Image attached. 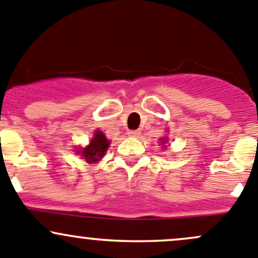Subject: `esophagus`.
Returning a JSON list of instances; mask_svg holds the SVG:
<instances>
[{
  "label": "esophagus",
  "mask_w": 258,
  "mask_h": 258,
  "mask_svg": "<svg viewBox=\"0 0 258 258\" xmlns=\"http://www.w3.org/2000/svg\"><path fill=\"white\" fill-rule=\"evenodd\" d=\"M127 135L131 137H139L141 135V132L137 131V130H130V131H127Z\"/></svg>",
  "instance_id": "esophagus-1"
}]
</instances>
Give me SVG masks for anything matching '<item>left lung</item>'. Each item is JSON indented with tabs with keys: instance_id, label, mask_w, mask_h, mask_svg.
<instances>
[{
	"instance_id": "left-lung-1",
	"label": "left lung",
	"mask_w": 258,
	"mask_h": 258,
	"mask_svg": "<svg viewBox=\"0 0 258 258\" xmlns=\"http://www.w3.org/2000/svg\"><path fill=\"white\" fill-rule=\"evenodd\" d=\"M160 141H161V145H163V144H166V142H167V139H166V137H163V139H161Z\"/></svg>"
}]
</instances>
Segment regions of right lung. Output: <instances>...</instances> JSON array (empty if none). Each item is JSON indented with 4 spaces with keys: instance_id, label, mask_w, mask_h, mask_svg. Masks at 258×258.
<instances>
[{
    "instance_id": "1",
    "label": "right lung",
    "mask_w": 258,
    "mask_h": 258,
    "mask_svg": "<svg viewBox=\"0 0 258 258\" xmlns=\"http://www.w3.org/2000/svg\"><path fill=\"white\" fill-rule=\"evenodd\" d=\"M110 144L111 141L106 139L105 134L100 131V130H97L93 134V137L91 139L90 144L86 146V147L77 150L76 152L77 155H81V157H83V160L87 163H96L102 160Z\"/></svg>"
}]
</instances>
